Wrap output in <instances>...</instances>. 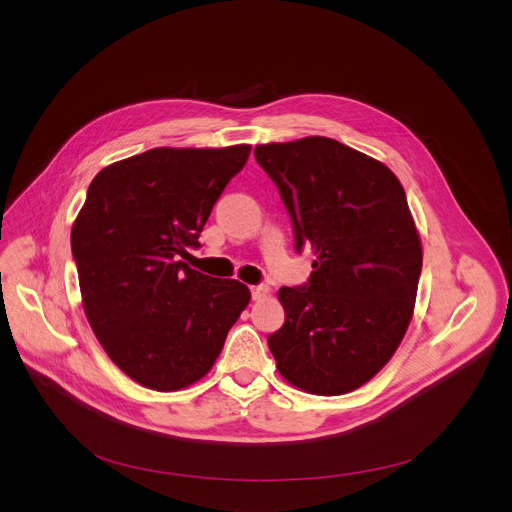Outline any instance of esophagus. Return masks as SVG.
I'll use <instances>...</instances> for the list:
<instances>
[{"label": "esophagus", "instance_id": "obj_1", "mask_svg": "<svg viewBox=\"0 0 512 512\" xmlns=\"http://www.w3.org/2000/svg\"><path fill=\"white\" fill-rule=\"evenodd\" d=\"M267 296H269V287H267V285H253V287H251V298H253L255 302L265 300Z\"/></svg>", "mask_w": 512, "mask_h": 512}]
</instances>
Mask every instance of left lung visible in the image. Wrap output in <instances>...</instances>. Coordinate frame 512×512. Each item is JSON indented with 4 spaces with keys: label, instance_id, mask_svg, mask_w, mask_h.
Returning <instances> with one entry per match:
<instances>
[{
    "label": "left lung",
    "instance_id": "left-lung-1",
    "mask_svg": "<svg viewBox=\"0 0 512 512\" xmlns=\"http://www.w3.org/2000/svg\"><path fill=\"white\" fill-rule=\"evenodd\" d=\"M312 247L308 283L281 287L285 324L267 338L279 373L302 391L342 395L371 381L413 316L421 241L397 176L330 137L255 148Z\"/></svg>",
    "mask_w": 512,
    "mask_h": 512
}]
</instances>
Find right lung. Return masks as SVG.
<instances>
[{
	"label": "right lung",
	"instance_id": "obj_1",
	"mask_svg": "<svg viewBox=\"0 0 512 512\" xmlns=\"http://www.w3.org/2000/svg\"><path fill=\"white\" fill-rule=\"evenodd\" d=\"M251 145L156 148L103 168L70 233L87 320L117 367L154 391L202 379L249 287L190 269L210 210Z\"/></svg>",
	"mask_w": 512,
	"mask_h": 512
}]
</instances>
